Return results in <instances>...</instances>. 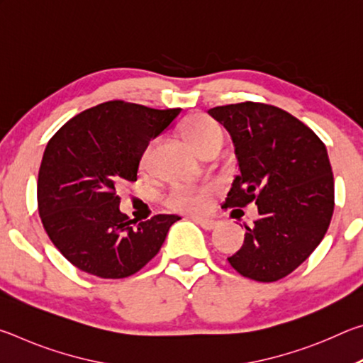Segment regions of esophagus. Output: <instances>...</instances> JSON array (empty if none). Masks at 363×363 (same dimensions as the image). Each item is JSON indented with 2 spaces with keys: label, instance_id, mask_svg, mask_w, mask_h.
I'll list each match as a JSON object with an SVG mask.
<instances>
[{
  "label": "esophagus",
  "instance_id": "esophagus-1",
  "mask_svg": "<svg viewBox=\"0 0 363 363\" xmlns=\"http://www.w3.org/2000/svg\"><path fill=\"white\" fill-rule=\"evenodd\" d=\"M194 220L201 227V229H205V230H213L214 227L218 225L216 220H213L210 218H194Z\"/></svg>",
  "mask_w": 363,
  "mask_h": 363
}]
</instances>
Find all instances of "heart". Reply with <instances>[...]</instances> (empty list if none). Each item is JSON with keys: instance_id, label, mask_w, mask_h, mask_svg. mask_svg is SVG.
<instances>
[{"instance_id": "obj_1", "label": "heart", "mask_w": 363, "mask_h": 363, "mask_svg": "<svg viewBox=\"0 0 363 363\" xmlns=\"http://www.w3.org/2000/svg\"><path fill=\"white\" fill-rule=\"evenodd\" d=\"M182 134L196 150L203 153L205 150L214 145H223L224 143V130L218 121L206 115H192L184 121ZM153 145L147 147L140 158V164L144 168L149 167L152 158ZM167 203L177 211H190L199 213L203 211L210 203V190L208 189H194V187H176L168 195Z\"/></svg>"}]
</instances>
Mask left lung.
<instances>
[{
	"instance_id": "8db88e82",
	"label": "left lung",
	"mask_w": 363,
	"mask_h": 363,
	"mask_svg": "<svg viewBox=\"0 0 363 363\" xmlns=\"http://www.w3.org/2000/svg\"><path fill=\"white\" fill-rule=\"evenodd\" d=\"M208 113L229 131L240 168L223 208L256 203L259 213L227 261L243 277L277 281L311 256L333 216L327 147L296 116L269 104H230Z\"/></svg>"
}]
</instances>
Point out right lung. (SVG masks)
<instances>
[{
	"mask_svg": "<svg viewBox=\"0 0 363 363\" xmlns=\"http://www.w3.org/2000/svg\"><path fill=\"white\" fill-rule=\"evenodd\" d=\"M181 113L108 101L69 120L46 145L38 173L43 227L65 259L101 279H125L155 256L181 218L130 219L116 194L138 181L143 153Z\"/></svg>",
	"mask_w": 363,
	"mask_h": 363,
	"instance_id": "obj_1",
	"label": "right lung"
}]
</instances>
